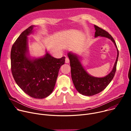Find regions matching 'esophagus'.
Returning <instances> with one entry per match:
<instances>
[{
    "label": "esophagus",
    "instance_id": "obj_1",
    "mask_svg": "<svg viewBox=\"0 0 131 131\" xmlns=\"http://www.w3.org/2000/svg\"><path fill=\"white\" fill-rule=\"evenodd\" d=\"M65 63H70V59L68 57H66L65 58Z\"/></svg>",
    "mask_w": 131,
    "mask_h": 131
}]
</instances>
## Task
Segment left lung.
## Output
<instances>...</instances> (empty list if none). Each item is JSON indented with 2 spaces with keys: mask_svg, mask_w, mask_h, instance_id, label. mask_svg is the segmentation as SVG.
<instances>
[{
  "mask_svg": "<svg viewBox=\"0 0 131 131\" xmlns=\"http://www.w3.org/2000/svg\"><path fill=\"white\" fill-rule=\"evenodd\" d=\"M94 28L95 37H105L113 41L117 51V56L111 73L105 77L96 78L86 72L81 63L79 56L71 52L68 53V57L70 60L71 76L75 88L80 93L86 96H92L100 93L111 83L116 72L119 54L115 41L111 34L97 25H94Z\"/></svg>",
  "mask_w": 131,
  "mask_h": 131,
  "instance_id": "obj_1",
  "label": "left lung"
}]
</instances>
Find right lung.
I'll list each match as a JSON object with an SVG mask.
<instances>
[{
  "label": "right lung",
  "instance_id": "1",
  "mask_svg": "<svg viewBox=\"0 0 131 131\" xmlns=\"http://www.w3.org/2000/svg\"><path fill=\"white\" fill-rule=\"evenodd\" d=\"M34 26L31 25L24 31L13 44L11 71L16 83L25 93L34 98L43 99L53 91L65 57L56 58L47 52L42 57L31 58L27 36L33 32Z\"/></svg>",
  "mask_w": 131,
  "mask_h": 131
}]
</instances>
